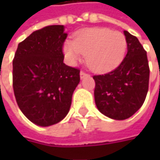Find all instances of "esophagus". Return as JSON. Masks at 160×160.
<instances>
[{
  "label": "esophagus",
  "instance_id": "1",
  "mask_svg": "<svg viewBox=\"0 0 160 160\" xmlns=\"http://www.w3.org/2000/svg\"><path fill=\"white\" fill-rule=\"evenodd\" d=\"M88 76H89V74L86 73L85 71H82V70L80 71V78H81V79H83L84 77H88Z\"/></svg>",
  "mask_w": 160,
  "mask_h": 160
}]
</instances>
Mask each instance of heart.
I'll return each instance as SVG.
<instances>
[{"label":"heart","mask_w":160,"mask_h":160,"mask_svg":"<svg viewBox=\"0 0 160 160\" xmlns=\"http://www.w3.org/2000/svg\"><path fill=\"white\" fill-rule=\"evenodd\" d=\"M127 48L125 35L108 28H88L76 34L72 42H67L64 52L75 62L81 54L87 55V64L94 71L105 72L115 68L123 59Z\"/></svg>","instance_id":"obj_1"}]
</instances>
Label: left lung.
<instances>
[{
	"label": "left lung",
	"mask_w": 160,
	"mask_h": 160,
	"mask_svg": "<svg viewBox=\"0 0 160 160\" xmlns=\"http://www.w3.org/2000/svg\"><path fill=\"white\" fill-rule=\"evenodd\" d=\"M127 53L118 68L94 75V100L98 110L118 120L132 117L144 104L149 85L146 51L138 39L124 30Z\"/></svg>",
	"instance_id": "1"
}]
</instances>
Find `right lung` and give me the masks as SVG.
I'll return each instance as SVG.
<instances>
[{"instance_id": "obj_1", "label": "right lung", "mask_w": 160, "mask_h": 160, "mask_svg": "<svg viewBox=\"0 0 160 160\" xmlns=\"http://www.w3.org/2000/svg\"><path fill=\"white\" fill-rule=\"evenodd\" d=\"M64 26H47L18 44L13 60V88L22 113L46 127L61 121L69 111L80 82V69L67 66Z\"/></svg>"}]
</instances>
